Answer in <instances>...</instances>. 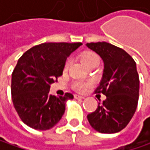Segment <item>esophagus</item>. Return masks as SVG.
Here are the masks:
<instances>
[{
  "mask_svg": "<svg viewBox=\"0 0 150 150\" xmlns=\"http://www.w3.org/2000/svg\"><path fill=\"white\" fill-rule=\"evenodd\" d=\"M74 98H76V99H78V100L84 99V97H83V96H81V95H78V94H74Z\"/></svg>",
  "mask_w": 150,
  "mask_h": 150,
  "instance_id": "1",
  "label": "esophagus"
}]
</instances>
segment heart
Here are the masks:
<instances>
[{
  "instance_id": "b5f03b06",
  "label": "heart",
  "mask_w": 150,
  "mask_h": 150,
  "mask_svg": "<svg viewBox=\"0 0 150 150\" xmlns=\"http://www.w3.org/2000/svg\"><path fill=\"white\" fill-rule=\"evenodd\" d=\"M80 57H81L82 62L87 67H90L96 65V64H99V62H100V58H99V57H98V55L95 54L94 52H93V51H84V52H83L80 55ZM70 63H71V61L69 59H67L66 61L65 66H64V71L65 72L68 70ZM89 84H90V83H87V82L77 81V82L74 83L73 87L74 90L79 92V93H83L86 90V88L89 86Z\"/></svg>"
}]
</instances>
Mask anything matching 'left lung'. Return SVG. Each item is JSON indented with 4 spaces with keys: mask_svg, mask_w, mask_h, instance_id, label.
Wrapping results in <instances>:
<instances>
[{
    "mask_svg": "<svg viewBox=\"0 0 150 150\" xmlns=\"http://www.w3.org/2000/svg\"><path fill=\"white\" fill-rule=\"evenodd\" d=\"M104 64L103 78L95 90L106 99L87 115L90 125L101 133H116L133 117L139 101V79L134 59L126 51L107 42L86 44Z\"/></svg>",
    "mask_w": 150,
    "mask_h": 150,
    "instance_id": "1",
    "label": "left lung"
}]
</instances>
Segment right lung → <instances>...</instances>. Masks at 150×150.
<instances>
[{"label": "right lung", "mask_w": 150, "mask_h": 150, "mask_svg": "<svg viewBox=\"0 0 150 150\" xmlns=\"http://www.w3.org/2000/svg\"><path fill=\"white\" fill-rule=\"evenodd\" d=\"M82 43H43L21 57L11 74V97L22 122L35 129L47 130L61 120L72 93L57 97L50 84L63 74L67 58Z\"/></svg>", "instance_id": "obj_1"}]
</instances>
